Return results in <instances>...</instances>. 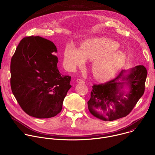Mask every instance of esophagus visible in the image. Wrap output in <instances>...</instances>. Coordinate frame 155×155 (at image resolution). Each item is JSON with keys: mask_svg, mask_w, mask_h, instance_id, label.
<instances>
[{"mask_svg": "<svg viewBox=\"0 0 155 155\" xmlns=\"http://www.w3.org/2000/svg\"><path fill=\"white\" fill-rule=\"evenodd\" d=\"M77 83H81V84H84V83H85L84 80H82V79H77Z\"/></svg>", "mask_w": 155, "mask_h": 155, "instance_id": "1", "label": "esophagus"}]
</instances>
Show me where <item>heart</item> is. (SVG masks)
<instances>
[{
    "label": "heart",
    "instance_id": "heart-1",
    "mask_svg": "<svg viewBox=\"0 0 155 155\" xmlns=\"http://www.w3.org/2000/svg\"><path fill=\"white\" fill-rule=\"evenodd\" d=\"M118 43L107 38H93L84 41L81 50L69 44L64 51V61L75 68L84 64L86 59L93 60L91 69L96 80L105 82L112 79L124 65L126 56L118 51Z\"/></svg>",
    "mask_w": 155,
    "mask_h": 155
}]
</instances>
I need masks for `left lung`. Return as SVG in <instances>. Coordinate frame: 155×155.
<instances>
[{
	"label": "left lung",
	"mask_w": 155,
	"mask_h": 155,
	"mask_svg": "<svg viewBox=\"0 0 155 155\" xmlns=\"http://www.w3.org/2000/svg\"><path fill=\"white\" fill-rule=\"evenodd\" d=\"M147 76L146 68L140 65L121 71L116 78L105 83L94 84L87 102L90 112L103 121L126 117L143 96ZM124 84L129 87L127 92L123 91Z\"/></svg>",
	"instance_id": "left-lung-1"
}]
</instances>
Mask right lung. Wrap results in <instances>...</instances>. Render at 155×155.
<instances>
[{
    "instance_id": "right-lung-1",
    "label": "right lung",
    "mask_w": 155,
    "mask_h": 155,
    "mask_svg": "<svg viewBox=\"0 0 155 155\" xmlns=\"http://www.w3.org/2000/svg\"><path fill=\"white\" fill-rule=\"evenodd\" d=\"M54 44L39 36L23 38L12 58L10 84L17 102L28 115L54 117L72 87L71 77L62 75Z\"/></svg>"
}]
</instances>
